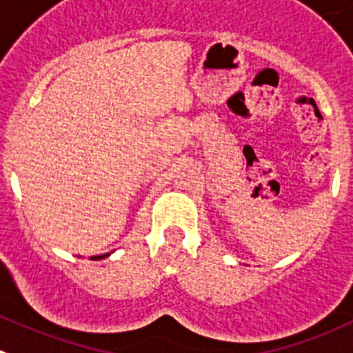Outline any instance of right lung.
Here are the masks:
<instances>
[{
  "mask_svg": "<svg viewBox=\"0 0 353 353\" xmlns=\"http://www.w3.org/2000/svg\"><path fill=\"white\" fill-rule=\"evenodd\" d=\"M110 253H105V255H97V256H91V260H100V259H105V256H109Z\"/></svg>",
  "mask_w": 353,
  "mask_h": 353,
  "instance_id": "obj_1",
  "label": "right lung"
}]
</instances>
